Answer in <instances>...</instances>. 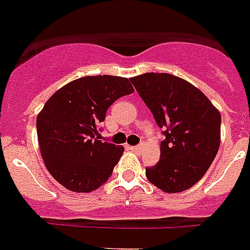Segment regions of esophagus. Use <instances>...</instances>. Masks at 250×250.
I'll return each mask as SVG.
<instances>
[{
    "mask_svg": "<svg viewBox=\"0 0 250 250\" xmlns=\"http://www.w3.org/2000/svg\"><path fill=\"white\" fill-rule=\"evenodd\" d=\"M129 149L131 150V151H134V152H139L141 150V147L140 146H130Z\"/></svg>",
    "mask_w": 250,
    "mask_h": 250,
    "instance_id": "obj_1",
    "label": "esophagus"
}]
</instances>
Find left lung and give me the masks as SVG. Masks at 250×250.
<instances>
[{"instance_id":"obj_1","label":"left lung","mask_w":250,"mask_h":250,"mask_svg":"<svg viewBox=\"0 0 250 250\" xmlns=\"http://www.w3.org/2000/svg\"><path fill=\"white\" fill-rule=\"evenodd\" d=\"M140 98L165 130L160 160L146 178L165 193L184 191L204 176L220 146V112L198 87L171 74L131 77Z\"/></svg>"}]
</instances>
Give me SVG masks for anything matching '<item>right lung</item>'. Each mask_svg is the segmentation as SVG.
<instances>
[{"label":"right lung","instance_id":"obj_1","mask_svg":"<svg viewBox=\"0 0 250 250\" xmlns=\"http://www.w3.org/2000/svg\"><path fill=\"white\" fill-rule=\"evenodd\" d=\"M134 92L126 77L85 76L57 90L37 115L40 151L48 173L75 193L96 190L124 152L96 138L111 104Z\"/></svg>","mask_w":250,"mask_h":250}]
</instances>
